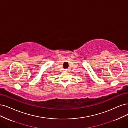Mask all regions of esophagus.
I'll use <instances>...</instances> for the list:
<instances>
[{"label":"esophagus","mask_w":128,"mask_h":128,"mask_svg":"<svg viewBox=\"0 0 128 128\" xmlns=\"http://www.w3.org/2000/svg\"><path fill=\"white\" fill-rule=\"evenodd\" d=\"M68 69H65V70L66 72H68Z\"/></svg>","instance_id":"obj_1"}]
</instances>
